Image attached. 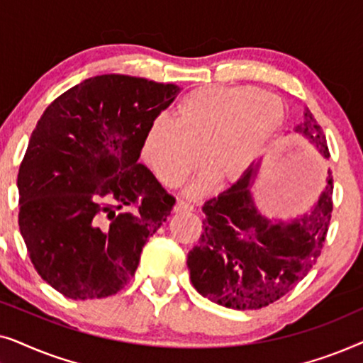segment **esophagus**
Listing matches in <instances>:
<instances>
[{
    "label": "esophagus",
    "mask_w": 363,
    "mask_h": 363,
    "mask_svg": "<svg viewBox=\"0 0 363 363\" xmlns=\"http://www.w3.org/2000/svg\"><path fill=\"white\" fill-rule=\"evenodd\" d=\"M175 211L177 213H186V211H193V206L190 203L183 201V200H178L177 205H175Z\"/></svg>",
    "instance_id": "obj_1"
}]
</instances>
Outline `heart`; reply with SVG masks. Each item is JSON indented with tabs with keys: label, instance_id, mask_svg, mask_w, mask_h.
Here are the masks:
<instances>
[{
	"label": "heart",
	"instance_id": "b5f03b06",
	"mask_svg": "<svg viewBox=\"0 0 363 363\" xmlns=\"http://www.w3.org/2000/svg\"><path fill=\"white\" fill-rule=\"evenodd\" d=\"M284 117L281 99L256 87H196L177 104L173 122L157 117L148 123L142 158L167 186L180 185L198 167V155L216 183L236 182L261 157ZM203 188L205 180L190 193Z\"/></svg>",
	"mask_w": 363,
	"mask_h": 363
}]
</instances>
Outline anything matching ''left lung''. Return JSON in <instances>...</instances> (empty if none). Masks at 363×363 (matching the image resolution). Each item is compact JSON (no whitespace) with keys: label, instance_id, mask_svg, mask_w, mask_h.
Wrapping results in <instances>:
<instances>
[{"label":"left lung","instance_id":"8db88e82","mask_svg":"<svg viewBox=\"0 0 363 363\" xmlns=\"http://www.w3.org/2000/svg\"><path fill=\"white\" fill-rule=\"evenodd\" d=\"M294 132L314 143L324 158L329 147L309 108ZM257 168L203 205V231L188 252L195 289L216 304L238 311L261 309L281 299L307 276L324 246L332 218V172L312 208L296 220H271L257 210L251 186Z\"/></svg>","mask_w":363,"mask_h":363}]
</instances>
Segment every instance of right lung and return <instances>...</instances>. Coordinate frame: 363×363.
<instances>
[{"label":"right lung","mask_w":363,"mask_h":363,"mask_svg":"<svg viewBox=\"0 0 363 363\" xmlns=\"http://www.w3.org/2000/svg\"><path fill=\"white\" fill-rule=\"evenodd\" d=\"M180 87L104 74L48 106L19 167V231L38 274L69 299L117 294L175 205L138 163L148 123Z\"/></svg>","instance_id":"obj_1"}]
</instances>
